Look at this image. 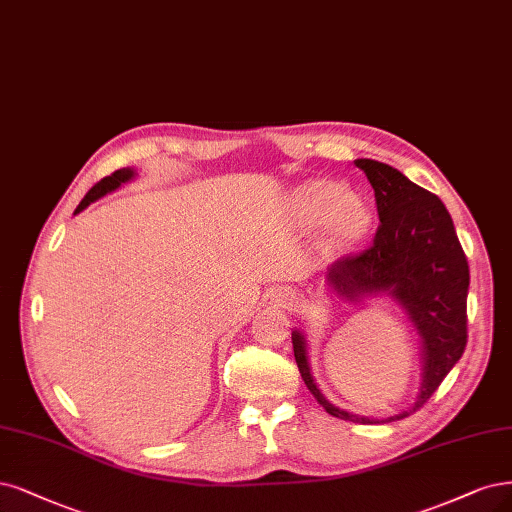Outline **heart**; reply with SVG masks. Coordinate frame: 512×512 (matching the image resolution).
Masks as SVG:
<instances>
[{"label": "heart", "instance_id": "b5f03b06", "mask_svg": "<svg viewBox=\"0 0 512 512\" xmlns=\"http://www.w3.org/2000/svg\"><path fill=\"white\" fill-rule=\"evenodd\" d=\"M298 203L313 224L337 220V233L345 241H356L368 231L370 216L366 207L354 201V195L341 184L313 182L303 188Z\"/></svg>", "mask_w": 512, "mask_h": 512}]
</instances>
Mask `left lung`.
Returning a JSON list of instances; mask_svg holds the SVG:
<instances>
[{
  "label": "left lung",
  "instance_id": "obj_1",
  "mask_svg": "<svg viewBox=\"0 0 512 512\" xmlns=\"http://www.w3.org/2000/svg\"><path fill=\"white\" fill-rule=\"evenodd\" d=\"M356 167L375 190L379 226L366 250L332 264L328 281L349 301L379 292L394 296L424 339V383L417 402L409 411L381 419L396 421L424 407L464 354L470 271L443 201L385 163L358 158ZM292 347L303 381L326 413L354 424H379V419L356 417L332 407L313 383L305 339L298 330L292 332Z\"/></svg>",
  "mask_w": 512,
  "mask_h": 512
}]
</instances>
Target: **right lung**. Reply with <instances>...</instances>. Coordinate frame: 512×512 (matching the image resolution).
<instances>
[{
    "label": "right lung",
    "mask_w": 512,
    "mask_h": 512,
    "mask_svg": "<svg viewBox=\"0 0 512 512\" xmlns=\"http://www.w3.org/2000/svg\"><path fill=\"white\" fill-rule=\"evenodd\" d=\"M133 178V171L131 169H118V171H114L112 175H108V178H103L101 182H97L91 190L86 192V197L80 201V205L76 207V214L78 211H82L84 207H88L91 205L93 201H97L99 197H103V195H108V192H112V190H116L120 184H125V182H129Z\"/></svg>",
    "instance_id": "obj_1"
}]
</instances>
